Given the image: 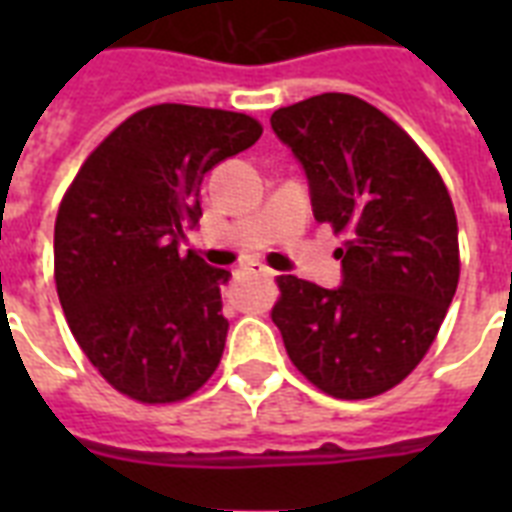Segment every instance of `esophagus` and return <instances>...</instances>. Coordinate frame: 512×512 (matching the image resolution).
Here are the masks:
<instances>
[{
    "instance_id": "1",
    "label": "esophagus",
    "mask_w": 512,
    "mask_h": 512,
    "mask_svg": "<svg viewBox=\"0 0 512 512\" xmlns=\"http://www.w3.org/2000/svg\"><path fill=\"white\" fill-rule=\"evenodd\" d=\"M244 271H252V273H263V276H273L271 268H265V265L260 263H247L244 265Z\"/></svg>"
}]
</instances>
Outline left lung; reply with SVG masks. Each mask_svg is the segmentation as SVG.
<instances>
[{"instance_id":"1","label":"left lung","mask_w":512,"mask_h":512,"mask_svg":"<svg viewBox=\"0 0 512 512\" xmlns=\"http://www.w3.org/2000/svg\"><path fill=\"white\" fill-rule=\"evenodd\" d=\"M271 127L308 177L313 217L348 233L340 287L279 276L273 324L316 388L380 396L420 364L457 292L449 191L420 146L356 95L300 100Z\"/></svg>"}]
</instances>
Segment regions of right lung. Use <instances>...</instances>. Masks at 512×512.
Masks as SVG:
<instances>
[{"label":"right lung","instance_id":"obj_1","mask_svg":"<svg viewBox=\"0 0 512 512\" xmlns=\"http://www.w3.org/2000/svg\"><path fill=\"white\" fill-rule=\"evenodd\" d=\"M263 127L220 108H143L82 164L55 220V284L79 348L143 404L191 396L220 364L231 271L196 252L201 180L255 146Z\"/></svg>","mask_w":512,"mask_h":512}]
</instances>
